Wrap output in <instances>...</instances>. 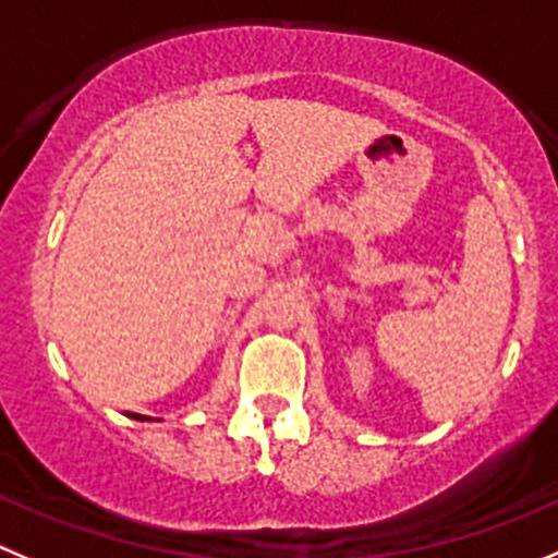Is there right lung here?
I'll return each instance as SVG.
<instances>
[{
    "mask_svg": "<svg viewBox=\"0 0 558 558\" xmlns=\"http://www.w3.org/2000/svg\"><path fill=\"white\" fill-rule=\"evenodd\" d=\"M125 416L136 418V422H153V418H150V416H142V413H125Z\"/></svg>",
    "mask_w": 558,
    "mask_h": 558,
    "instance_id": "obj_1",
    "label": "right lung"
}]
</instances>
